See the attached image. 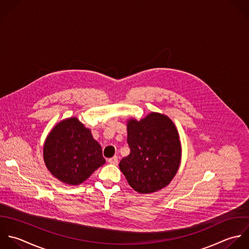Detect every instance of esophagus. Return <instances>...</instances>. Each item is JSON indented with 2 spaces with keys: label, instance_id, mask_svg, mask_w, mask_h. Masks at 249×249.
I'll return each instance as SVG.
<instances>
[{
  "label": "esophagus",
  "instance_id": "34e87169",
  "mask_svg": "<svg viewBox=\"0 0 249 249\" xmlns=\"http://www.w3.org/2000/svg\"><path fill=\"white\" fill-rule=\"evenodd\" d=\"M108 163L111 165H117L118 164V157L117 156H113L112 158L108 159Z\"/></svg>",
  "mask_w": 249,
  "mask_h": 249
}]
</instances>
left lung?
Wrapping results in <instances>:
<instances>
[{"label":"left lung","instance_id":"8db88e82","mask_svg":"<svg viewBox=\"0 0 249 249\" xmlns=\"http://www.w3.org/2000/svg\"><path fill=\"white\" fill-rule=\"evenodd\" d=\"M130 154L119 168L130 186L148 194L167 186L176 176L181 158L178 130L166 115L152 112L144 119H132L127 126Z\"/></svg>","mask_w":249,"mask_h":249}]
</instances>
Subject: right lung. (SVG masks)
<instances>
[{"label":"right lung","mask_w":249,"mask_h":249,"mask_svg":"<svg viewBox=\"0 0 249 249\" xmlns=\"http://www.w3.org/2000/svg\"><path fill=\"white\" fill-rule=\"evenodd\" d=\"M43 157L50 173L70 185L80 184L106 163L101 145L75 117L54 127L45 141Z\"/></svg>","instance_id":"right-lung-1"}]
</instances>
